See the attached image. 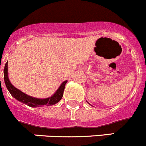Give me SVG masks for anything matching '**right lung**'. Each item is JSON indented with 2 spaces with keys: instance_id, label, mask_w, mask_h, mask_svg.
I'll return each instance as SVG.
<instances>
[{
  "instance_id": "obj_1",
  "label": "right lung",
  "mask_w": 146,
  "mask_h": 146,
  "mask_svg": "<svg viewBox=\"0 0 146 146\" xmlns=\"http://www.w3.org/2000/svg\"><path fill=\"white\" fill-rule=\"evenodd\" d=\"M4 81L6 87L9 92L10 93L12 96L14 97L16 100H19L21 103H23L26 104L27 106L31 107V108H37V107L41 106H50L58 103L60 100L62 99L64 93V87L67 81L63 82L56 92L53 94L51 97L47 98L41 99L37 98L31 97L28 96L27 94H25V93L22 92L19 89L16 88L14 86L10 83V80L8 79V72H7V62H6L5 67H4Z\"/></svg>"
}]
</instances>
